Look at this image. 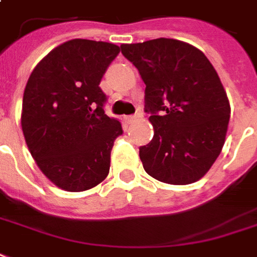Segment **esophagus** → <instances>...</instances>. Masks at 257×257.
I'll return each mask as SVG.
<instances>
[{
	"instance_id": "34e87169",
	"label": "esophagus",
	"mask_w": 257,
	"mask_h": 257,
	"mask_svg": "<svg viewBox=\"0 0 257 257\" xmlns=\"http://www.w3.org/2000/svg\"><path fill=\"white\" fill-rule=\"evenodd\" d=\"M138 117H140V115H130V116L126 117V120L128 121V123H133V121H136Z\"/></svg>"
}]
</instances>
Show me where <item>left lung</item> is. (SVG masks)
Listing matches in <instances>:
<instances>
[{"label": "left lung", "mask_w": 257, "mask_h": 257, "mask_svg": "<svg viewBox=\"0 0 257 257\" xmlns=\"http://www.w3.org/2000/svg\"><path fill=\"white\" fill-rule=\"evenodd\" d=\"M120 48L146 85L145 112L154 136L140 148L145 171L168 184L199 180L222 150L230 117L217 71L200 50L176 39Z\"/></svg>", "instance_id": "left-lung-1"}]
</instances>
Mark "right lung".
I'll use <instances>...</instances> for the list:
<instances>
[{"instance_id":"1","label":"right lung","mask_w":257,"mask_h":257,"mask_svg":"<svg viewBox=\"0 0 257 257\" xmlns=\"http://www.w3.org/2000/svg\"><path fill=\"white\" fill-rule=\"evenodd\" d=\"M117 54L116 44L69 40L28 78L23 133L40 171L62 190H89L109 172L111 150L123 128L104 112L107 94L100 82Z\"/></svg>"}]
</instances>
